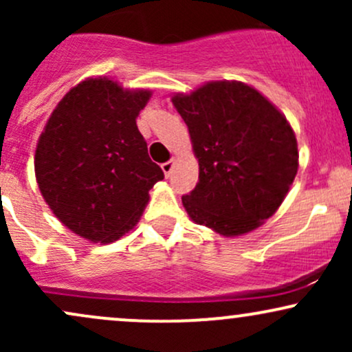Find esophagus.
<instances>
[{
	"label": "esophagus",
	"instance_id": "1",
	"mask_svg": "<svg viewBox=\"0 0 352 352\" xmlns=\"http://www.w3.org/2000/svg\"><path fill=\"white\" fill-rule=\"evenodd\" d=\"M173 160H168V162H164L162 164V170H164V173H165V177H170V173H172V170H173Z\"/></svg>",
	"mask_w": 352,
	"mask_h": 352
}]
</instances>
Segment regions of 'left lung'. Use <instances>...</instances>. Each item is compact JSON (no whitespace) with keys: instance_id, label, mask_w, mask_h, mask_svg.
<instances>
[{"instance_id":"8db88e82","label":"left lung","mask_w":352,"mask_h":352,"mask_svg":"<svg viewBox=\"0 0 352 352\" xmlns=\"http://www.w3.org/2000/svg\"><path fill=\"white\" fill-rule=\"evenodd\" d=\"M172 102L199 159V184L182 197L188 217L223 236L260 227L298 172L296 137L286 117L240 80L207 82Z\"/></svg>"}]
</instances>
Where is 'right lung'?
Instances as JSON below:
<instances>
[{
	"instance_id": "1",
	"label": "right lung",
	"mask_w": 352,
	"mask_h": 352,
	"mask_svg": "<svg viewBox=\"0 0 352 352\" xmlns=\"http://www.w3.org/2000/svg\"><path fill=\"white\" fill-rule=\"evenodd\" d=\"M151 96L91 78L52 111L36 145V180L52 213L76 235L94 243L119 240L164 179L135 122Z\"/></svg>"
}]
</instances>
